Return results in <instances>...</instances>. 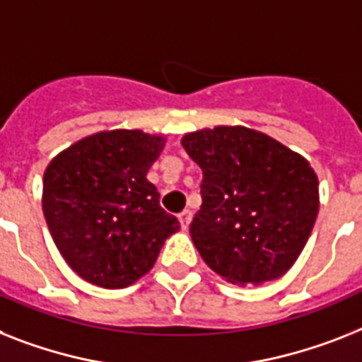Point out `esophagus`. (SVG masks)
I'll return each instance as SVG.
<instances>
[{
  "instance_id": "34e87169",
  "label": "esophagus",
  "mask_w": 362,
  "mask_h": 362,
  "mask_svg": "<svg viewBox=\"0 0 362 362\" xmlns=\"http://www.w3.org/2000/svg\"><path fill=\"white\" fill-rule=\"evenodd\" d=\"M177 220L181 223V229H188V226L192 222V213L190 211H183V213L177 214Z\"/></svg>"
}]
</instances>
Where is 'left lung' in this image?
Returning <instances> with one entry per match:
<instances>
[{
    "mask_svg": "<svg viewBox=\"0 0 362 362\" xmlns=\"http://www.w3.org/2000/svg\"><path fill=\"white\" fill-rule=\"evenodd\" d=\"M181 144L203 172L190 235L207 267L235 285H261L291 270L320 207L309 160L244 125L187 133Z\"/></svg>",
    "mask_w": 362,
    "mask_h": 362,
    "instance_id": "1",
    "label": "left lung"
}]
</instances>
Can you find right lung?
I'll return each mask as SVG.
<instances>
[{
  "instance_id": "add662e5",
  "label": "right lung",
  "mask_w": 362,
  "mask_h": 362,
  "mask_svg": "<svg viewBox=\"0 0 362 362\" xmlns=\"http://www.w3.org/2000/svg\"><path fill=\"white\" fill-rule=\"evenodd\" d=\"M166 139L140 129L100 131L47 164L42 211L57 250L85 281L125 288L153 268L177 218L148 181Z\"/></svg>"
}]
</instances>
